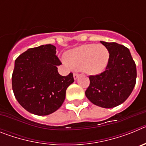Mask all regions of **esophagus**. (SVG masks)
<instances>
[{
    "instance_id": "esophagus-1",
    "label": "esophagus",
    "mask_w": 146,
    "mask_h": 146,
    "mask_svg": "<svg viewBox=\"0 0 146 146\" xmlns=\"http://www.w3.org/2000/svg\"><path fill=\"white\" fill-rule=\"evenodd\" d=\"M80 76V74H78V73H74V80H77L78 77H79Z\"/></svg>"
}]
</instances>
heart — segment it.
Masks as SVG:
<instances>
[{
    "instance_id": "1",
    "label": "heart",
    "mask_w": 146,
    "mask_h": 146,
    "mask_svg": "<svg viewBox=\"0 0 146 146\" xmlns=\"http://www.w3.org/2000/svg\"><path fill=\"white\" fill-rule=\"evenodd\" d=\"M66 58L73 68L95 75L104 72L110 60V52L103 44H84L69 50Z\"/></svg>"
}]
</instances>
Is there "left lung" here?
Returning a JSON list of instances; mask_svg holds the SVG:
<instances>
[{
    "label": "left lung",
    "instance_id": "1",
    "mask_svg": "<svg viewBox=\"0 0 146 146\" xmlns=\"http://www.w3.org/2000/svg\"><path fill=\"white\" fill-rule=\"evenodd\" d=\"M108 48L110 60L105 71L89 76L86 96L95 105L112 108L126 101L136 83V64L127 47L115 42H100Z\"/></svg>",
    "mask_w": 146,
    "mask_h": 146
}]
</instances>
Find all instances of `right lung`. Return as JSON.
Instances as JSON below:
<instances>
[{"instance_id": "right-lung-1", "label": "right lung", "mask_w": 146, "mask_h": 146, "mask_svg": "<svg viewBox=\"0 0 146 146\" xmlns=\"http://www.w3.org/2000/svg\"><path fill=\"white\" fill-rule=\"evenodd\" d=\"M52 44L28 49L15 60L11 77L17 102L29 113L47 115L56 111L66 97V88L74 82L73 74L61 76V64Z\"/></svg>"}]
</instances>
